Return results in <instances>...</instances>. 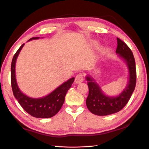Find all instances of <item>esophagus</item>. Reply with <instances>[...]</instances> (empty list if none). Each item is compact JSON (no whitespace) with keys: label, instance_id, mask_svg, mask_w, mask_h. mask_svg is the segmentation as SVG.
Returning <instances> with one entry per match:
<instances>
[{"label":"esophagus","instance_id":"34e87169","mask_svg":"<svg viewBox=\"0 0 149 149\" xmlns=\"http://www.w3.org/2000/svg\"><path fill=\"white\" fill-rule=\"evenodd\" d=\"M84 80V75L82 74H79L76 75L75 78V84H79Z\"/></svg>","mask_w":149,"mask_h":149}]
</instances>
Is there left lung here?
I'll list each match as a JSON object with an SVG mask.
<instances>
[{
	"label": "left lung",
	"mask_w": 149,
	"mask_h": 149,
	"mask_svg": "<svg viewBox=\"0 0 149 149\" xmlns=\"http://www.w3.org/2000/svg\"><path fill=\"white\" fill-rule=\"evenodd\" d=\"M116 52L124 60L129 70V82L125 89L117 97H108L103 93L99 85L89 75L86 77L89 87V95L86 99L87 108L91 112L98 116H107L119 112L127 104L134 91L136 85V67L133 52L129 47L117 38Z\"/></svg>",
	"instance_id": "left-lung-1"
}]
</instances>
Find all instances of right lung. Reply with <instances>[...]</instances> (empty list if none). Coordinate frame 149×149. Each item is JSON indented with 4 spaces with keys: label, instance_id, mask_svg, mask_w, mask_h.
Masks as SVG:
<instances>
[{
    "label": "right lung",
    "instance_id": "right-lung-1",
    "mask_svg": "<svg viewBox=\"0 0 149 149\" xmlns=\"http://www.w3.org/2000/svg\"><path fill=\"white\" fill-rule=\"evenodd\" d=\"M39 38V37H32L28 40V41L33 39H38ZM24 45V44L22 45L17 50L12 61L11 85L14 96L24 110L32 116L39 118H51L56 115L62 107L65 95L74 83L75 78L72 77L64 82L46 97L38 99L27 97L20 91L17 86L15 73L16 59Z\"/></svg>",
    "mask_w": 149,
    "mask_h": 149
}]
</instances>
